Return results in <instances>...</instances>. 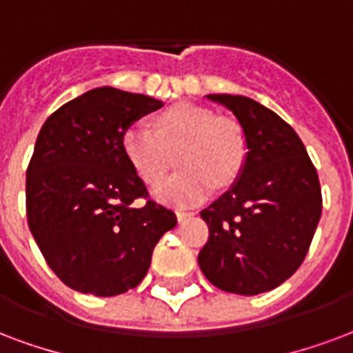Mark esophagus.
I'll return each instance as SVG.
<instances>
[{"instance_id":"1","label":"esophagus","mask_w":353,"mask_h":353,"mask_svg":"<svg viewBox=\"0 0 353 353\" xmlns=\"http://www.w3.org/2000/svg\"><path fill=\"white\" fill-rule=\"evenodd\" d=\"M176 215H177V221H179V223H183L185 219H190V216H194V211L179 210V211H176Z\"/></svg>"}]
</instances>
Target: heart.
Here are the masks:
<instances>
[{"instance_id":"obj_1","label":"heart","mask_w":353,"mask_h":353,"mask_svg":"<svg viewBox=\"0 0 353 353\" xmlns=\"http://www.w3.org/2000/svg\"><path fill=\"white\" fill-rule=\"evenodd\" d=\"M123 155L143 183L155 187L172 168L177 153L181 172L157 189V198L170 205H192L226 189L241 174L249 155L243 125L234 117L190 103L170 106L155 117V129L130 125L121 138Z\"/></svg>"}]
</instances>
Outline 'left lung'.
Returning a JSON list of instances; mask_svg holds the SVG:
<instances>
[{
    "mask_svg": "<svg viewBox=\"0 0 353 353\" xmlns=\"http://www.w3.org/2000/svg\"><path fill=\"white\" fill-rule=\"evenodd\" d=\"M245 129L249 155L232 189L202 210L210 228L198 263L213 286L256 296L294 275L322 215V189L301 138L249 97L208 95Z\"/></svg>",
    "mask_w": 353,
    "mask_h": 353,
    "instance_id": "8db88e82",
    "label": "left lung"
}]
</instances>
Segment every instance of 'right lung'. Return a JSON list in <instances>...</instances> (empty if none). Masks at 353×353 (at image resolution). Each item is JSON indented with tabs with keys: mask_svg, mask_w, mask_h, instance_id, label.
Masks as SVG:
<instances>
[{
	"mask_svg": "<svg viewBox=\"0 0 353 353\" xmlns=\"http://www.w3.org/2000/svg\"><path fill=\"white\" fill-rule=\"evenodd\" d=\"M163 103L97 88L57 108L26 172L28 224L50 270L69 288L119 296L142 283L176 213L151 200L121 148L132 121Z\"/></svg>",
	"mask_w": 353,
	"mask_h": 353,
	"instance_id": "obj_1",
	"label": "right lung"
}]
</instances>
